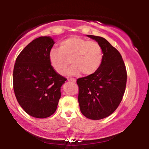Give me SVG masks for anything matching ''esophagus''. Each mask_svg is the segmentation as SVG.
I'll return each instance as SVG.
<instances>
[{"instance_id": "esophagus-1", "label": "esophagus", "mask_w": 149, "mask_h": 149, "mask_svg": "<svg viewBox=\"0 0 149 149\" xmlns=\"http://www.w3.org/2000/svg\"><path fill=\"white\" fill-rule=\"evenodd\" d=\"M68 80H69V82H72V83H76V80L75 79V78H69V79H68Z\"/></svg>"}]
</instances>
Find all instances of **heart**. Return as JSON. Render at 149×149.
<instances>
[{"label":"heart","mask_w":149,"mask_h":149,"mask_svg":"<svg viewBox=\"0 0 149 149\" xmlns=\"http://www.w3.org/2000/svg\"><path fill=\"white\" fill-rule=\"evenodd\" d=\"M73 65L69 70L71 75L83 72L90 75L100 69L103 61V51L99 42L73 36L61 42L59 48H53L49 53V59L53 69L63 74L70 61Z\"/></svg>","instance_id":"obj_1"}]
</instances>
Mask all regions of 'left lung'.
Instances as JSON below:
<instances>
[{
	"label": "left lung",
	"mask_w": 149,
	"mask_h": 149,
	"mask_svg": "<svg viewBox=\"0 0 149 149\" xmlns=\"http://www.w3.org/2000/svg\"><path fill=\"white\" fill-rule=\"evenodd\" d=\"M100 43L103 61L96 72L77 79L78 100L83 115L91 120L107 118L123 100L127 83V71L122 56L104 38L87 35Z\"/></svg>",
	"instance_id": "obj_1"
}]
</instances>
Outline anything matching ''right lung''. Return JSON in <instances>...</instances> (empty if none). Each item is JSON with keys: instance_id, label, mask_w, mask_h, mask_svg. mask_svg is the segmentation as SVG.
Here are the masks:
<instances>
[{"instance_id": "1", "label": "right lung", "mask_w": 149, "mask_h": 149, "mask_svg": "<svg viewBox=\"0 0 149 149\" xmlns=\"http://www.w3.org/2000/svg\"><path fill=\"white\" fill-rule=\"evenodd\" d=\"M54 42L48 36L32 40L19 53L13 70V89L18 103L37 118L52 116L61 97L66 78L55 71L49 59Z\"/></svg>"}]
</instances>
